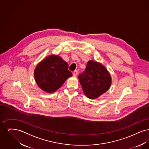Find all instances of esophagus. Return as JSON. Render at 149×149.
I'll use <instances>...</instances> for the list:
<instances>
[{"instance_id":"34e87169","label":"esophagus","mask_w":149,"mask_h":149,"mask_svg":"<svg viewBox=\"0 0 149 149\" xmlns=\"http://www.w3.org/2000/svg\"><path fill=\"white\" fill-rule=\"evenodd\" d=\"M72 74H73V75H74V76L76 77V76L77 75V74H78V71H77V70H75V71H73Z\"/></svg>"}]
</instances>
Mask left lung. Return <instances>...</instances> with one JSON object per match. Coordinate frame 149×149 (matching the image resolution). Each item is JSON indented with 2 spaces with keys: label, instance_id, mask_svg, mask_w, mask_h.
Here are the masks:
<instances>
[{
  "label": "left lung",
  "instance_id": "obj_1",
  "mask_svg": "<svg viewBox=\"0 0 149 149\" xmlns=\"http://www.w3.org/2000/svg\"><path fill=\"white\" fill-rule=\"evenodd\" d=\"M83 92L90 99H95L106 92L111 84V78L102 64L89 61L85 71L79 75Z\"/></svg>",
  "mask_w": 149,
  "mask_h": 149
}]
</instances>
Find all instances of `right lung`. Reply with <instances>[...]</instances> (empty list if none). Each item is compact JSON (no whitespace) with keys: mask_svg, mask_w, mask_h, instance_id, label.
Here are the masks:
<instances>
[{"mask_svg":"<svg viewBox=\"0 0 149 149\" xmlns=\"http://www.w3.org/2000/svg\"><path fill=\"white\" fill-rule=\"evenodd\" d=\"M72 75L68 70V64L57 55L47 57L38 64L35 70L38 86L47 93L55 92L65 81Z\"/></svg>","mask_w":149,"mask_h":149,"instance_id":"add662e5","label":"right lung"}]
</instances>
